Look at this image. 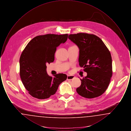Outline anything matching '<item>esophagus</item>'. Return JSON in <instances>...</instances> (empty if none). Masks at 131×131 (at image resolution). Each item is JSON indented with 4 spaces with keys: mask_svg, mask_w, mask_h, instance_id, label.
I'll return each instance as SVG.
<instances>
[{
    "mask_svg": "<svg viewBox=\"0 0 131 131\" xmlns=\"http://www.w3.org/2000/svg\"><path fill=\"white\" fill-rule=\"evenodd\" d=\"M75 78V77L74 75H68L67 78V80H72Z\"/></svg>",
    "mask_w": 131,
    "mask_h": 131,
    "instance_id": "obj_1",
    "label": "esophagus"
}]
</instances>
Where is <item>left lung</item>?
I'll return each instance as SVG.
<instances>
[{
	"label": "left lung",
	"instance_id": "left-lung-1",
	"mask_svg": "<svg viewBox=\"0 0 131 131\" xmlns=\"http://www.w3.org/2000/svg\"><path fill=\"white\" fill-rule=\"evenodd\" d=\"M68 38L80 49V66L87 73L76 89L82 97H99L107 89L112 75L111 52L103 41L95 35L85 33L70 34Z\"/></svg>",
	"mask_w": 131,
	"mask_h": 131
}]
</instances>
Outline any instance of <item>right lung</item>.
<instances>
[{"instance_id":"right-lung-1","label":"right lung","mask_w":131,"mask_h":131,"mask_svg":"<svg viewBox=\"0 0 131 131\" xmlns=\"http://www.w3.org/2000/svg\"><path fill=\"white\" fill-rule=\"evenodd\" d=\"M68 34H48L33 38L23 51L19 58V75L21 81L31 96L45 99L56 93L67 75L57 74L50 77L46 64L54 60L56 47L64 43Z\"/></svg>"}]
</instances>
